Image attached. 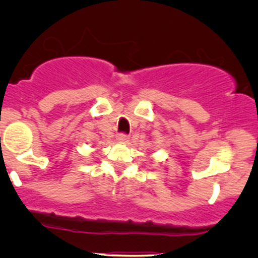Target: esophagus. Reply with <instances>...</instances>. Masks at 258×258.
I'll return each instance as SVG.
<instances>
[{"instance_id": "esophagus-1", "label": "esophagus", "mask_w": 258, "mask_h": 258, "mask_svg": "<svg viewBox=\"0 0 258 258\" xmlns=\"http://www.w3.org/2000/svg\"><path fill=\"white\" fill-rule=\"evenodd\" d=\"M128 139H130L128 135L124 134V132H121V134H118V136H117V140L121 142H127L128 141Z\"/></svg>"}]
</instances>
